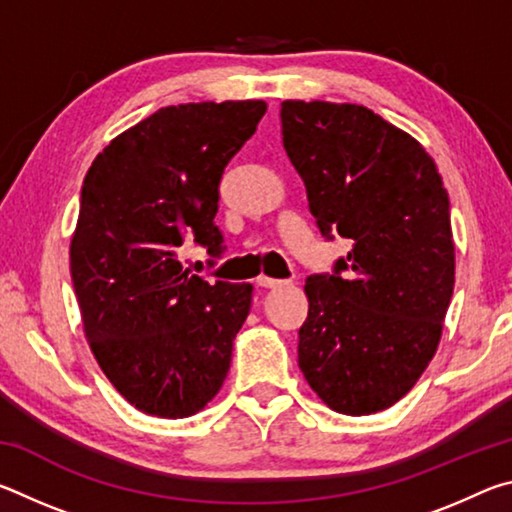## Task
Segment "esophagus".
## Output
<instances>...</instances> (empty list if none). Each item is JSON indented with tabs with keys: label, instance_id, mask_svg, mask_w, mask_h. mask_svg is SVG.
<instances>
[{
	"label": "esophagus",
	"instance_id": "esophagus-1",
	"mask_svg": "<svg viewBox=\"0 0 512 512\" xmlns=\"http://www.w3.org/2000/svg\"><path fill=\"white\" fill-rule=\"evenodd\" d=\"M282 280H275V277H266V275H259L257 277V287H264V289H275V287H282Z\"/></svg>",
	"mask_w": 512,
	"mask_h": 512
}]
</instances>
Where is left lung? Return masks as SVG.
<instances>
[{"label":"left lung","mask_w":512,"mask_h":512,"mask_svg":"<svg viewBox=\"0 0 512 512\" xmlns=\"http://www.w3.org/2000/svg\"><path fill=\"white\" fill-rule=\"evenodd\" d=\"M282 142L320 235L352 241L307 277L298 366L329 409L370 415L411 391L454 293L449 198L409 133L357 103L282 101Z\"/></svg>","instance_id":"obj_1"}]
</instances>
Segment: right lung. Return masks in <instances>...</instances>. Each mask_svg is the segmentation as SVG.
<instances>
[{
	"mask_svg": "<svg viewBox=\"0 0 512 512\" xmlns=\"http://www.w3.org/2000/svg\"><path fill=\"white\" fill-rule=\"evenodd\" d=\"M264 101L180 103L94 158L69 246L94 359L126 402L189 418L221 391L253 284L207 282L178 262L185 237L221 255L223 169L257 131Z\"/></svg>",
	"mask_w": 512,
	"mask_h": 512,
	"instance_id": "obj_1",
	"label": "right lung"
}]
</instances>
